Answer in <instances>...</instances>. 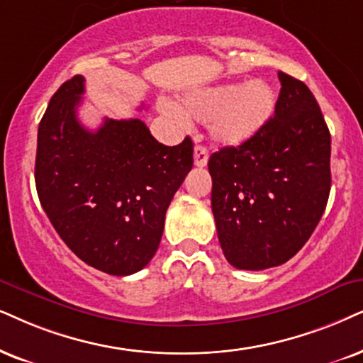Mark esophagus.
<instances>
[{
  "label": "esophagus",
  "instance_id": "34e87169",
  "mask_svg": "<svg viewBox=\"0 0 363 363\" xmlns=\"http://www.w3.org/2000/svg\"><path fill=\"white\" fill-rule=\"evenodd\" d=\"M208 159H209V154H208V149L203 147V145H196L194 149V164L197 167H204L206 164H208Z\"/></svg>",
  "mask_w": 363,
  "mask_h": 363
}]
</instances>
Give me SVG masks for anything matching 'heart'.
<instances>
[{
	"mask_svg": "<svg viewBox=\"0 0 363 363\" xmlns=\"http://www.w3.org/2000/svg\"><path fill=\"white\" fill-rule=\"evenodd\" d=\"M277 91L263 80L211 86L186 95L182 108L171 107L179 121L186 117L209 123L213 139L224 145H240L272 121Z\"/></svg>",
	"mask_w": 363,
	"mask_h": 363,
	"instance_id": "b5f03b06",
	"label": "heart"
}]
</instances>
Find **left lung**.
<instances>
[{"label":"left lung","instance_id":"left-lung-1","mask_svg":"<svg viewBox=\"0 0 363 363\" xmlns=\"http://www.w3.org/2000/svg\"><path fill=\"white\" fill-rule=\"evenodd\" d=\"M277 108L255 137L209 157L219 245L238 269L286 263L310 240L332 186V139L303 82L279 72Z\"/></svg>","mask_w":363,"mask_h":363}]
</instances>
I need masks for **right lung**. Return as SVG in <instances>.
Wrapping results in <instances>:
<instances>
[{"mask_svg":"<svg viewBox=\"0 0 363 363\" xmlns=\"http://www.w3.org/2000/svg\"><path fill=\"white\" fill-rule=\"evenodd\" d=\"M85 79L67 80L38 127L35 182L65 245L100 272L127 277L157 251L166 211L192 169V140L160 144L140 118L82 125Z\"/></svg>","mask_w":363,"mask_h":363,"instance_id":"right-lung-1","label":"right lung"}]
</instances>
